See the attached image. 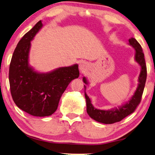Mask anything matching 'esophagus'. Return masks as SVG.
<instances>
[{"mask_svg":"<svg viewBox=\"0 0 155 155\" xmlns=\"http://www.w3.org/2000/svg\"><path fill=\"white\" fill-rule=\"evenodd\" d=\"M86 67H87V64L85 62H81L80 64V70L82 72H84L86 70Z\"/></svg>","mask_w":155,"mask_h":155,"instance_id":"esophagus-1","label":"esophagus"}]
</instances>
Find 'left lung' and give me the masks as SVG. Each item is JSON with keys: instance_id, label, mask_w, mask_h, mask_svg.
<instances>
[{"instance_id": "left-lung-1", "label": "left lung", "mask_w": 155, "mask_h": 155, "mask_svg": "<svg viewBox=\"0 0 155 155\" xmlns=\"http://www.w3.org/2000/svg\"><path fill=\"white\" fill-rule=\"evenodd\" d=\"M129 45L134 47L135 50V60L141 66V73L139 76V85L135 94L125 104L120 106L119 108H115L110 110H99L93 107L91 104L90 98L85 93V98L87 100V111L91 118L98 122L110 124L118 122L125 118L126 117L133 113L137 106L140 104L143 95V89L147 77V68L144 58V54L140 44L134 38L129 39ZM83 82L87 84L86 78H83Z\"/></svg>"}]
</instances>
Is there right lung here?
Returning <instances> with one entry per match:
<instances>
[{
  "instance_id": "1",
  "label": "right lung",
  "mask_w": 155,
  "mask_h": 155,
  "mask_svg": "<svg viewBox=\"0 0 155 155\" xmlns=\"http://www.w3.org/2000/svg\"><path fill=\"white\" fill-rule=\"evenodd\" d=\"M42 27L40 20L18 42L9 71L10 91L14 103L25 112L36 117L55 113L68 85L80 75L78 64L58 68L47 73L35 72L29 67L31 41Z\"/></svg>"
}]
</instances>
